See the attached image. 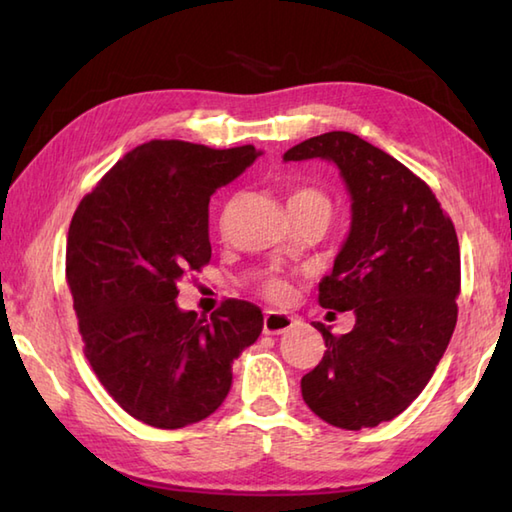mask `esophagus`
I'll return each instance as SVG.
<instances>
[{"label":"esophagus","mask_w":512,"mask_h":512,"mask_svg":"<svg viewBox=\"0 0 512 512\" xmlns=\"http://www.w3.org/2000/svg\"><path fill=\"white\" fill-rule=\"evenodd\" d=\"M295 323H297V321L292 319L290 314L268 310L266 317H264V332H266V334H284V332H288Z\"/></svg>","instance_id":"1"}]
</instances>
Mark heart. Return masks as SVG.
Wrapping results in <instances>:
<instances>
[{"mask_svg": "<svg viewBox=\"0 0 512 512\" xmlns=\"http://www.w3.org/2000/svg\"><path fill=\"white\" fill-rule=\"evenodd\" d=\"M312 204L330 206L328 198L321 195L319 191H314V189H297V191H292L290 198H288V209H295V206H312ZM270 292H273V295H281V292H284V286L273 284V286H270Z\"/></svg>", "mask_w": 512, "mask_h": 512, "instance_id": "heart-1", "label": "heart"}]
</instances>
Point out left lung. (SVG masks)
Masks as SVG:
<instances>
[{"instance_id": "obj_1", "label": "left lung", "mask_w": 512, "mask_h": 512, "mask_svg": "<svg viewBox=\"0 0 512 512\" xmlns=\"http://www.w3.org/2000/svg\"><path fill=\"white\" fill-rule=\"evenodd\" d=\"M319 158L350 193V231L319 284L323 308L352 310V332L323 323L321 363L301 396L321 420L347 431L378 427L420 396L458 321L460 244L433 191L394 156L350 132H328L284 160Z\"/></svg>"}]
</instances>
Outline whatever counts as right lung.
<instances>
[{"mask_svg": "<svg viewBox=\"0 0 512 512\" xmlns=\"http://www.w3.org/2000/svg\"><path fill=\"white\" fill-rule=\"evenodd\" d=\"M253 145L149 140L127 151L74 211L65 275L83 350L118 405L156 429L200 422L233 385V361L264 314L228 299L211 319L182 310L178 284L211 259V195L253 165Z\"/></svg>", "mask_w": 512, "mask_h": 512, "instance_id": "right-lung-1", "label": "right lung"}]
</instances>
